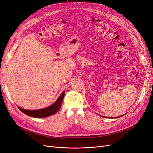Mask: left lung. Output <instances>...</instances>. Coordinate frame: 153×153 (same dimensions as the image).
Masks as SVG:
<instances>
[{"mask_svg":"<svg viewBox=\"0 0 153 153\" xmlns=\"http://www.w3.org/2000/svg\"><path fill=\"white\" fill-rule=\"evenodd\" d=\"M122 116H123V115H122ZM122 117V115H121V116H120L119 117ZM116 118H118V117H116Z\"/></svg>","mask_w":153,"mask_h":153,"instance_id":"left-lung-1","label":"left lung"}]
</instances>
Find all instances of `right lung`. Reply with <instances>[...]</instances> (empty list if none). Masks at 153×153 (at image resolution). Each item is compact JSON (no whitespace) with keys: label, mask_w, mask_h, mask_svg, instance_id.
<instances>
[{"label":"right lung","mask_w":153,"mask_h":153,"mask_svg":"<svg viewBox=\"0 0 153 153\" xmlns=\"http://www.w3.org/2000/svg\"><path fill=\"white\" fill-rule=\"evenodd\" d=\"M65 94V91L62 93L59 98L57 99L55 102L51 106L45 108L44 109L40 110H25L22 109L20 107H18V108L25 114L30 116L32 117L35 118H45L48 116L52 115L57 112L61 106L62 101H63L64 97Z\"/></svg>","instance_id":"right-lung-1"}]
</instances>
